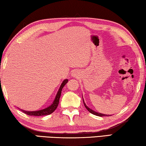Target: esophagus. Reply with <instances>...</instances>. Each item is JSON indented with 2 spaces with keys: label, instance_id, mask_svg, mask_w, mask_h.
Instances as JSON below:
<instances>
[{
  "label": "esophagus",
  "instance_id": "esophagus-1",
  "mask_svg": "<svg viewBox=\"0 0 146 146\" xmlns=\"http://www.w3.org/2000/svg\"><path fill=\"white\" fill-rule=\"evenodd\" d=\"M77 75V73H76V71H73L71 74V76H73V77H76V76Z\"/></svg>",
  "mask_w": 146,
  "mask_h": 146
}]
</instances>
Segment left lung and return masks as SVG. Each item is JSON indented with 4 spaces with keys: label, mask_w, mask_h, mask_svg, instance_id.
<instances>
[{
    "label": "left lung",
    "mask_w": 146,
    "mask_h": 146,
    "mask_svg": "<svg viewBox=\"0 0 146 146\" xmlns=\"http://www.w3.org/2000/svg\"><path fill=\"white\" fill-rule=\"evenodd\" d=\"M83 98V97H82ZM83 102H84V104L86 108L87 109V110H88V111H90L91 113H92V114L95 115H97V116H98V117H108V116H110V115H105V114H102V113H98V112H96L95 111H93V110H91V109H90V108L88 107V106H86V103L84 102V99H83Z\"/></svg>",
    "instance_id": "obj_1"
}]
</instances>
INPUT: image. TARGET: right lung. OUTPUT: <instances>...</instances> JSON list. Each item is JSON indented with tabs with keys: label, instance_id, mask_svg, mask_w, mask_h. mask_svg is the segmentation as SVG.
<instances>
[{
	"label": "right lung",
	"instance_id": "right-lung-1",
	"mask_svg": "<svg viewBox=\"0 0 146 146\" xmlns=\"http://www.w3.org/2000/svg\"><path fill=\"white\" fill-rule=\"evenodd\" d=\"M68 79H65V80L62 82V83L61 84L60 87L59 88L58 92L56 95L55 100H54V101L53 102L52 104L49 106V107L46 108L45 109H43V110H38V111H25L23 110H21V109H20V110H21L23 113H26V115H28L29 116H44V115H50L51 113H52L54 111L56 110V108H57L59 103V100H60V97L61 95L62 90V88L64 87V86L68 83Z\"/></svg>",
	"mask_w": 146,
	"mask_h": 146
}]
</instances>
